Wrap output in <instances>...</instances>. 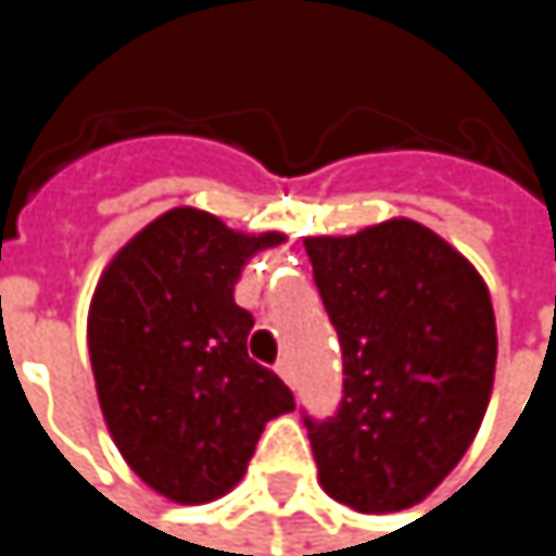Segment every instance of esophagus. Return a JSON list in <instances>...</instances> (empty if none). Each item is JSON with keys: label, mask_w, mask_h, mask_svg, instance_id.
Listing matches in <instances>:
<instances>
[{"label": "esophagus", "mask_w": 556, "mask_h": 556, "mask_svg": "<svg viewBox=\"0 0 556 556\" xmlns=\"http://www.w3.org/2000/svg\"><path fill=\"white\" fill-rule=\"evenodd\" d=\"M277 374L286 380V383H292V367H289V361H279Z\"/></svg>", "instance_id": "34e87169"}]
</instances>
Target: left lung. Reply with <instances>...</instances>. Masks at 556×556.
<instances>
[{
  "mask_svg": "<svg viewBox=\"0 0 556 556\" xmlns=\"http://www.w3.org/2000/svg\"><path fill=\"white\" fill-rule=\"evenodd\" d=\"M302 244L344 354L338 415L305 418L318 483L364 515L412 508L483 425L496 377L490 289L412 218Z\"/></svg>",
  "mask_w": 556,
  "mask_h": 556,
  "instance_id": "1",
  "label": "left lung"
}]
</instances>
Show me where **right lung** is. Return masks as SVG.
Listing matches in <instances>:
<instances>
[{
	"label": "right lung",
	"instance_id": "add662e5",
	"mask_svg": "<svg viewBox=\"0 0 556 556\" xmlns=\"http://www.w3.org/2000/svg\"><path fill=\"white\" fill-rule=\"evenodd\" d=\"M282 241L179 205L141 228L96 282L86 341L105 428L169 502L231 493L264 425L295 408L277 374L248 357L254 318L235 302L244 264Z\"/></svg>",
	"mask_w": 556,
	"mask_h": 556
}]
</instances>
